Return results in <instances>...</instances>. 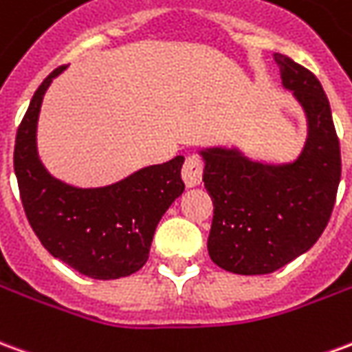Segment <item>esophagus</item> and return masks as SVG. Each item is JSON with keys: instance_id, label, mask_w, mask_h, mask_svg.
<instances>
[{"instance_id": "34e87169", "label": "esophagus", "mask_w": 352, "mask_h": 352, "mask_svg": "<svg viewBox=\"0 0 352 352\" xmlns=\"http://www.w3.org/2000/svg\"><path fill=\"white\" fill-rule=\"evenodd\" d=\"M181 175H183V181L186 186H198L201 183V175H204V164H201V160L196 158V156H188V158L184 160Z\"/></svg>"}]
</instances>
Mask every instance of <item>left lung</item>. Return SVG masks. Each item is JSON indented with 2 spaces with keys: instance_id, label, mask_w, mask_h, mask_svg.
<instances>
[{
  "instance_id": "8db88e82",
  "label": "left lung",
  "mask_w": 352,
  "mask_h": 352,
  "mask_svg": "<svg viewBox=\"0 0 352 352\" xmlns=\"http://www.w3.org/2000/svg\"><path fill=\"white\" fill-rule=\"evenodd\" d=\"M282 87L307 118L303 151L292 162L252 160L240 148H201L204 184L213 200L208 252L234 274H269L309 252L330 221L341 152L328 97L313 72L274 53Z\"/></svg>"
}]
</instances>
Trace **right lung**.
Wrapping results in <instances>:
<instances>
[{"instance_id": "obj_1", "label": "right lung", "mask_w": 352, "mask_h": 352, "mask_svg": "<svg viewBox=\"0 0 352 352\" xmlns=\"http://www.w3.org/2000/svg\"><path fill=\"white\" fill-rule=\"evenodd\" d=\"M65 68H56L41 82L16 131L14 175L22 206L53 257L89 278L129 276L146 263L160 219L183 194L184 158L146 166L118 183L95 188L74 186L51 175L38 154V120L45 91Z\"/></svg>"}]
</instances>
